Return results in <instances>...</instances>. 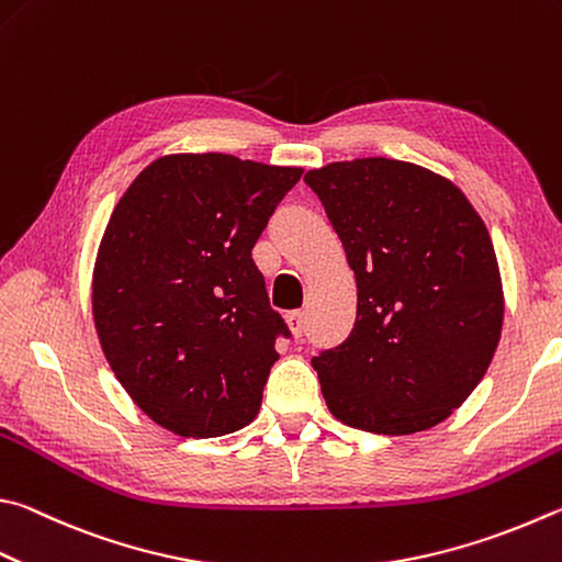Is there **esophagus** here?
I'll list each match as a JSON object with an SVG mask.
<instances>
[{"label":"esophagus","instance_id":"esophagus-1","mask_svg":"<svg viewBox=\"0 0 562 562\" xmlns=\"http://www.w3.org/2000/svg\"><path fill=\"white\" fill-rule=\"evenodd\" d=\"M284 319H288L290 331L300 339V336L304 334V326H307V316H304V312L302 310H294V312H290L288 316H284Z\"/></svg>","mask_w":562,"mask_h":562}]
</instances>
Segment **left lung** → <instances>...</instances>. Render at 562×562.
<instances>
[{"label":"left lung","mask_w":562,"mask_h":562,"mask_svg":"<svg viewBox=\"0 0 562 562\" xmlns=\"http://www.w3.org/2000/svg\"><path fill=\"white\" fill-rule=\"evenodd\" d=\"M356 274V324L314 356L326 407L366 432L450 417L494 359L504 292L484 221L452 181L385 157L304 175Z\"/></svg>","instance_id":"obj_1"}]
</instances>
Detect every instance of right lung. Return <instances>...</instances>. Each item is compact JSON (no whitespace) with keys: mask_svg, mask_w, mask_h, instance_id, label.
Listing matches in <instances>:
<instances>
[{"mask_svg":"<svg viewBox=\"0 0 562 562\" xmlns=\"http://www.w3.org/2000/svg\"><path fill=\"white\" fill-rule=\"evenodd\" d=\"M300 167L169 155L139 171L100 240L93 316L112 373L157 425L221 437L252 423L278 336L255 240Z\"/></svg>","mask_w":562,"mask_h":562,"instance_id":"add662e5","label":"right lung"}]
</instances>
